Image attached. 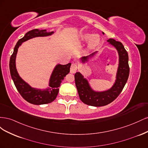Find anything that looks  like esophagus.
Segmentation results:
<instances>
[{"label": "esophagus", "mask_w": 148, "mask_h": 148, "mask_svg": "<svg viewBox=\"0 0 148 148\" xmlns=\"http://www.w3.org/2000/svg\"><path fill=\"white\" fill-rule=\"evenodd\" d=\"M77 65L75 63H72L70 67V73H75L76 72V71L77 70Z\"/></svg>", "instance_id": "34e87169"}]
</instances>
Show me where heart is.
<instances>
[{"instance_id":"1","label":"heart","mask_w":148,"mask_h":148,"mask_svg":"<svg viewBox=\"0 0 148 148\" xmlns=\"http://www.w3.org/2000/svg\"><path fill=\"white\" fill-rule=\"evenodd\" d=\"M81 39L83 41H88L86 51L93 50L99 45L101 41L100 36L97 34H91L90 33H84L82 35Z\"/></svg>"}]
</instances>
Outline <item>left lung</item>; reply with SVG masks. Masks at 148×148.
Masks as SVG:
<instances>
[{
    "label": "left lung",
    "mask_w": 148,
    "mask_h": 148,
    "mask_svg": "<svg viewBox=\"0 0 148 148\" xmlns=\"http://www.w3.org/2000/svg\"><path fill=\"white\" fill-rule=\"evenodd\" d=\"M103 34L104 33H102ZM110 45L114 46L119 53V66L116 74V79L113 86L110 89L104 91L93 90L88 79L84 78L79 72L75 74V81L77 88L79 99L89 106L101 107L106 106L114 101L122 92L128 78L130 68L128 65V55L122 42L116 41L114 39H109L107 41ZM97 52H94L86 57H82L80 61L82 64L88 62L96 55Z\"/></svg>",
    "instance_id": "obj_1"
}]
</instances>
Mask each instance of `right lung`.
<instances>
[{
	"mask_svg": "<svg viewBox=\"0 0 148 148\" xmlns=\"http://www.w3.org/2000/svg\"><path fill=\"white\" fill-rule=\"evenodd\" d=\"M53 31H47L46 29L39 30L34 29L26 33L15 46L12 55L10 57L9 68L12 78L18 91L23 99L34 105H41L51 103L56 99L59 92V88L65 76L70 72L71 63L66 65L57 64L53 69L49 79L48 88L41 89L31 87L25 82L18 73L16 68V57L18 49L22 42L36 37H45L53 34Z\"/></svg>",
	"mask_w": 148,
	"mask_h": 148,
	"instance_id": "obj_1",
	"label": "right lung"
}]
</instances>
